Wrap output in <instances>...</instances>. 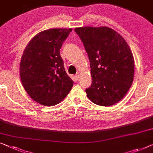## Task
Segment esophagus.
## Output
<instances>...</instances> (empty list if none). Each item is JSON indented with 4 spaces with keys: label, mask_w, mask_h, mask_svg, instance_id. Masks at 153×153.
<instances>
[{
    "label": "esophagus",
    "mask_w": 153,
    "mask_h": 153,
    "mask_svg": "<svg viewBox=\"0 0 153 153\" xmlns=\"http://www.w3.org/2000/svg\"><path fill=\"white\" fill-rule=\"evenodd\" d=\"M75 78H76V80H79V77H80V73H77V74H75Z\"/></svg>",
    "instance_id": "esophagus-1"
}]
</instances>
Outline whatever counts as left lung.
Instances as JSON below:
<instances>
[{"label":"left lung","mask_w":153,"mask_h":153,"mask_svg":"<svg viewBox=\"0 0 153 153\" xmlns=\"http://www.w3.org/2000/svg\"><path fill=\"white\" fill-rule=\"evenodd\" d=\"M89 56L92 82L85 90L95 104L113 105L126 96L134 72L133 54L126 40L108 27H76Z\"/></svg>","instance_id":"8db88e82"}]
</instances>
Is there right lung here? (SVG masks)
Here are the masks:
<instances>
[{"instance_id": "add662e5", "label": "right lung", "mask_w": 153, "mask_h": 153, "mask_svg": "<svg viewBox=\"0 0 153 153\" xmlns=\"http://www.w3.org/2000/svg\"><path fill=\"white\" fill-rule=\"evenodd\" d=\"M72 29L54 28L39 32L27 43L20 62L24 89L41 105L59 104L69 94L73 81L60 56L62 44Z\"/></svg>"}]
</instances>
